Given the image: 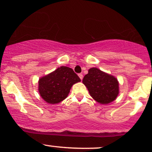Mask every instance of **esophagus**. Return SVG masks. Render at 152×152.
I'll return each instance as SVG.
<instances>
[{
  "instance_id": "esophagus-1",
  "label": "esophagus",
  "mask_w": 152,
  "mask_h": 152,
  "mask_svg": "<svg viewBox=\"0 0 152 152\" xmlns=\"http://www.w3.org/2000/svg\"><path fill=\"white\" fill-rule=\"evenodd\" d=\"M79 75V77H80V78L81 79V80H82V79H83V75L82 74V73H80L78 75Z\"/></svg>"
}]
</instances>
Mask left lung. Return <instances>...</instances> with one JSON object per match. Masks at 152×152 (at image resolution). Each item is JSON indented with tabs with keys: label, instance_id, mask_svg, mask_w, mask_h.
<instances>
[{
	"label": "left lung",
	"instance_id": "left-lung-1",
	"mask_svg": "<svg viewBox=\"0 0 152 152\" xmlns=\"http://www.w3.org/2000/svg\"><path fill=\"white\" fill-rule=\"evenodd\" d=\"M82 82L88 88L91 96L102 104L115 100L119 93V83L117 79L97 68H90Z\"/></svg>",
	"mask_w": 152,
	"mask_h": 152
}]
</instances>
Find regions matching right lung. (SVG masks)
<instances>
[{
	"label": "right lung",
	"mask_w": 152,
	"mask_h": 152,
	"mask_svg": "<svg viewBox=\"0 0 152 152\" xmlns=\"http://www.w3.org/2000/svg\"><path fill=\"white\" fill-rule=\"evenodd\" d=\"M80 82V78L72 68L61 66L39 79V92L46 102L57 104L67 97L72 85Z\"/></svg>",
	"instance_id": "obj_1"
}]
</instances>
